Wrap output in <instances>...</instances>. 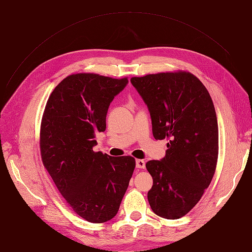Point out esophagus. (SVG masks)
Listing matches in <instances>:
<instances>
[{
    "instance_id": "esophagus-1",
    "label": "esophagus",
    "mask_w": 252,
    "mask_h": 252,
    "mask_svg": "<svg viewBox=\"0 0 252 252\" xmlns=\"http://www.w3.org/2000/svg\"><path fill=\"white\" fill-rule=\"evenodd\" d=\"M135 166H136V168L144 169L145 168V161H144V159H136Z\"/></svg>"
}]
</instances>
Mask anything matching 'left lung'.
I'll use <instances>...</instances> for the list:
<instances>
[{"label": "left lung", "mask_w": 252, "mask_h": 252, "mask_svg": "<svg viewBox=\"0 0 252 252\" xmlns=\"http://www.w3.org/2000/svg\"><path fill=\"white\" fill-rule=\"evenodd\" d=\"M150 112L156 140L168 139L166 156L146 163L154 179L147 197L157 216L177 220L191 210L210 185L219 155V127L211 96L187 71L130 80Z\"/></svg>", "instance_id": "left-lung-1"}]
</instances>
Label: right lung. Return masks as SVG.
Segmentation results:
<instances>
[{
	"label": "right lung",
	"instance_id": "1",
	"mask_svg": "<svg viewBox=\"0 0 252 252\" xmlns=\"http://www.w3.org/2000/svg\"><path fill=\"white\" fill-rule=\"evenodd\" d=\"M128 79L96 73L68 75L51 93L40 131L44 167L73 211L90 223H104L119 211L135 167L132 157L94 151L96 132Z\"/></svg>",
	"mask_w": 252,
	"mask_h": 252
}]
</instances>
